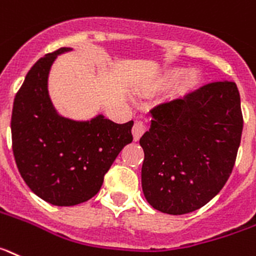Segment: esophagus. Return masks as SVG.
<instances>
[{"instance_id":"1","label":"esophagus","mask_w":256,"mask_h":256,"mask_svg":"<svg viewBox=\"0 0 256 256\" xmlns=\"http://www.w3.org/2000/svg\"><path fill=\"white\" fill-rule=\"evenodd\" d=\"M145 123H144L142 120H136L134 122V126L132 128V133H133V138L134 141L140 140V137L142 136V133L145 132Z\"/></svg>"}]
</instances>
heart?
Listing matches in <instances>:
<instances>
[{"instance_id": "obj_1", "label": "heart", "mask_w": 256, "mask_h": 256, "mask_svg": "<svg viewBox=\"0 0 256 256\" xmlns=\"http://www.w3.org/2000/svg\"><path fill=\"white\" fill-rule=\"evenodd\" d=\"M178 82V88L181 92H190L198 86L200 82V72L196 68H190L185 71L181 67H172L160 72L155 80V84L160 86H167L174 82Z\"/></svg>"}]
</instances>
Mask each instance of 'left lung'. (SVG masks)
<instances>
[{
    "mask_svg": "<svg viewBox=\"0 0 256 256\" xmlns=\"http://www.w3.org/2000/svg\"><path fill=\"white\" fill-rule=\"evenodd\" d=\"M150 114V130L140 140L144 196L162 212H193L222 190L234 167L244 128L237 85H203Z\"/></svg>",
    "mask_w": 256,
    "mask_h": 256,
    "instance_id": "8db88e82",
    "label": "left lung"
}]
</instances>
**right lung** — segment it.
<instances>
[{"label":"right lung","instance_id":"1","mask_svg":"<svg viewBox=\"0 0 256 256\" xmlns=\"http://www.w3.org/2000/svg\"><path fill=\"white\" fill-rule=\"evenodd\" d=\"M71 50L60 48L34 63L15 96L12 115V152L20 176L54 206H75L94 196L118 154L133 140V120L116 124L98 115L76 122L56 112L48 78L56 56Z\"/></svg>","mask_w":256,"mask_h":256}]
</instances>
